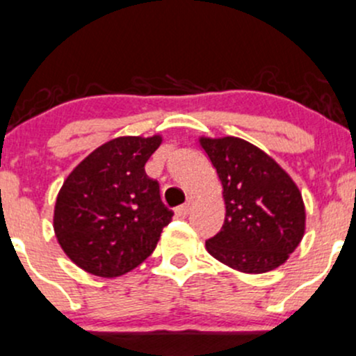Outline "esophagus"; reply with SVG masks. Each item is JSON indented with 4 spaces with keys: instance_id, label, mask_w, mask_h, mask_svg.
<instances>
[{
    "instance_id": "esophagus-1",
    "label": "esophagus",
    "mask_w": 356,
    "mask_h": 356,
    "mask_svg": "<svg viewBox=\"0 0 356 356\" xmlns=\"http://www.w3.org/2000/svg\"><path fill=\"white\" fill-rule=\"evenodd\" d=\"M191 211V201H188V203H184L182 207L175 208V215L181 216V218H184V216H188Z\"/></svg>"
}]
</instances>
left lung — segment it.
<instances>
[{
    "mask_svg": "<svg viewBox=\"0 0 356 356\" xmlns=\"http://www.w3.org/2000/svg\"><path fill=\"white\" fill-rule=\"evenodd\" d=\"M216 168L225 200V222L207 249L242 273H266L288 259L305 230L302 194L271 156L249 141L201 138Z\"/></svg>",
    "mask_w": 356,
    "mask_h": 356,
    "instance_id": "obj_1",
    "label": "left lung"
}]
</instances>
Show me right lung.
I'll return each instance as SVG.
<instances>
[{
  "label": "right lung",
  "mask_w": 356,
  "mask_h": 356,
  "mask_svg": "<svg viewBox=\"0 0 356 356\" xmlns=\"http://www.w3.org/2000/svg\"><path fill=\"white\" fill-rule=\"evenodd\" d=\"M160 136H122L92 152L68 175L54 208L59 245L76 266L114 278L140 266L155 250L174 213L145 163Z\"/></svg>",
  "instance_id": "add662e5"
}]
</instances>
